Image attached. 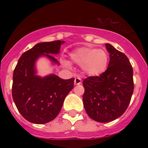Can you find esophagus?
<instances>
[{
	"instance_id": "obj_1",
	"label": "esophagus",
	"mask_w": 148,
	"mask_h": 148,
	"mask_svg": "<svg viewBox=\"0 0 148 148\" xmlns=\"http://www.w3.org/2000/svg\"><path fill=\"white\" fill-rule=\"evenodd\" d=\"M74 84H75V85H80V84H82V79H81L80 77H76V78H75V80H74Z\"/></svg>"
}]
</instances>
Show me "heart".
I'll return each mask as SVG.
<instances>
[{
  "mask_svg": "<svg viewBox=\"0 0 148 148\" xmlns=\"http://www.w3.org/2000/svg\"><path fill=\"white\" fill-rule=\"evenodd\" d=\"M74 63L82 66L84 73L91 77L101 75L107 70L109 62V53L106 50L95 47H81L71 54ZM66 66L70 65L64 62Z\"/></svg>",
  "mask_w": 148,
  "mask_h": 148,
  "instance_id": "b5f03b06",
  "label": "heart"
}]
</instances>
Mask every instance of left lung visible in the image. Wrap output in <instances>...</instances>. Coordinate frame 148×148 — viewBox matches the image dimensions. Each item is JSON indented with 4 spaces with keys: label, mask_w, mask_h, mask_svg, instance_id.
<instances>
[{
    "label": "left lung",
    "mask_w": 148,
    "mask_h": 148,
    "mask_svg": "<svg viewBox=\"0 0 148 148\" xmlns=\"http://www.w3.org/2000/svg\"><path fill=\"white\" fill-rule=\"evenodd\" d=\"M109 52L107 70L100 76L83 80L82 97L86 112L93 121L106 123L126 111L133 93V70L124 53L106 43Z\"/></svg>",
    "instance_id": "8db88e82"
}]
</instances>
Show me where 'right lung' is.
<instances>
[{"instance_id": "add662e5", "label": "right lung", "mask_w": 148, "mask_h": 148, "mask_svg": "<svg viewBox=\"0 0 148 148\" xmlns=\"http://www.w3.org/2000/svg\"><path fill=\"white\" fill-rule=\"evenodd\" d=\"M64 41L37 43L23 53L12 77V94L15 105L29 122L42 124L54 120L61 110L65 97L74 87V78L62 79L55 74L37 76L35 63L40 56H46L54 63L58 60L52 55L58 54Z\"/></svg>"}]
</instances>
